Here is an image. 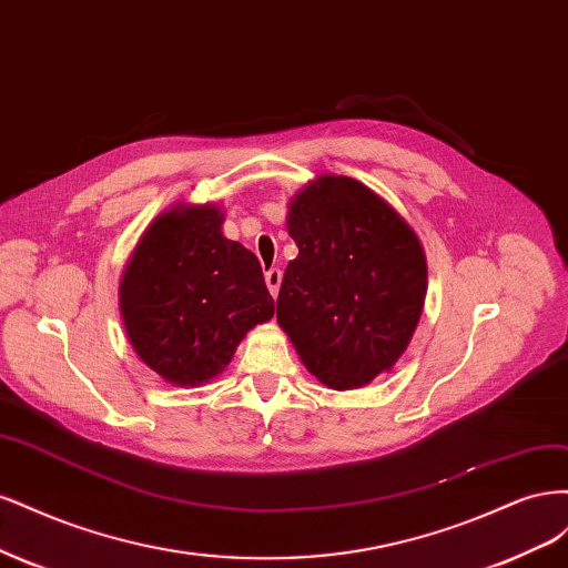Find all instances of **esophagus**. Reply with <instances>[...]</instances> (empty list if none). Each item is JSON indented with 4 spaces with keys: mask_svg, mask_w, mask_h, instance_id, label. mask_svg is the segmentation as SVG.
<instances>
[{
    "mask_svg": "<svg viewBox=\"0 0 568 568\" xmlns=\"http://www.w3.org/2000/svg\"><path fill=\"white\" fill-rule=\"evenodd\" d=\"M281 281H283V271H281V268H268V271H266V287H268V292H271L273 297L278 295Z\"/></svg>",
    "mask_w": 568,
    "mask_h": 568,
    "instance_id": "34e87169",
    "label": "esophagus"
}]
</instances>
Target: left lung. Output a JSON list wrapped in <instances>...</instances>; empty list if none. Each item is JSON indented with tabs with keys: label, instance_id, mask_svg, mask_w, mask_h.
<instances>
[{
	"label": "left lung",
	"instance_id": "obj_1",
	"mask_svg": "<svg viewBox=\"0 0 568 568\" xmlns=\"http://www.w3.org/2000/svg\"><path fill=\"white\" fill-rule=\"evenodd\" d=\"M300 247L276 318L311 375L344 392L392 371L423 314L427 262L413 229L361 181L321 176L290 203Z\"/></svg>",
	"mask_w": 568,
	"mask_h": 568
}]
</instances>
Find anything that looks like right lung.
Segmentation results:
<instances>
[{
  "mask_svg": "<svg viewBox=\"0 0 568 568\" xmlns=\"http://www.w3.org/2000/svg\"><path fill=\"white\" fill-rule=\"evenodd\" d=\"M222 222L212 205L160 214L120 283L134 352L179 387L216 377L250 327L273 316L260 260L224 237Z\"/></svg>",
  "mask_w": 568,
  "mask_h": 568,
  "instance_id": "add662e5",
  "label": "right lung"
}]
</instances>
